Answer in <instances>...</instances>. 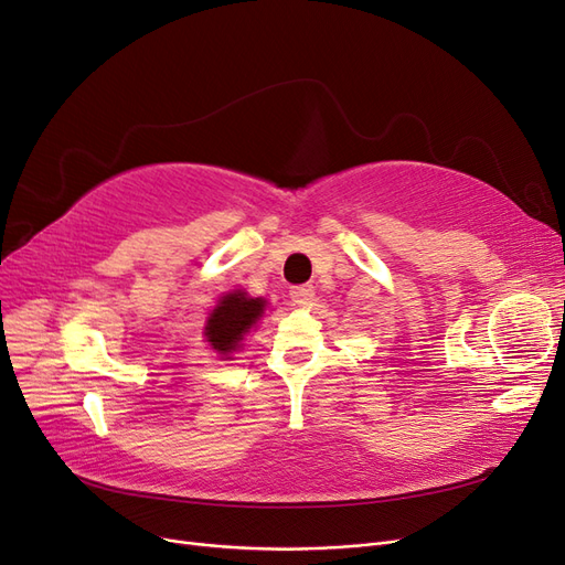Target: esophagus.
Returning a JSON list of instances; mask_svg holds the SVG:
<instances>
[{"mask_svg":"<svg viewBox=\"0 0 565 565\" xmlns=\"http://www.w3.org/2000/svg\"><path fill=\"white\" fill-rule=\"evenodd\" d=\"M313 285H295V287H289V297H292L297 303H306V301H311L313 299Z\"/></svg>","mask_w":565,"mask_h":565,"instance_id":"34e87169","label":"esophagus"}]
</instances>
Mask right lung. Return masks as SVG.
I'll return each instance as SVG.
<instances>
[{"label":"right lung","mask_w":565,"mask_h":565,"mask_svg":"<svg viewBox=\"0 0 565 565\" xmlns=\"http://www.w3.org/2000/svg\"><path fill=\"white\" fill-rule=\"evenodd\" d=\"M264 306V299H252L241 289L221 299L207 320V328H204L212 349L224 355L233 353L241 347L245 332H249L254 322L262 318Z\"/></svg>","instance_id":"1"}]
</instances>
